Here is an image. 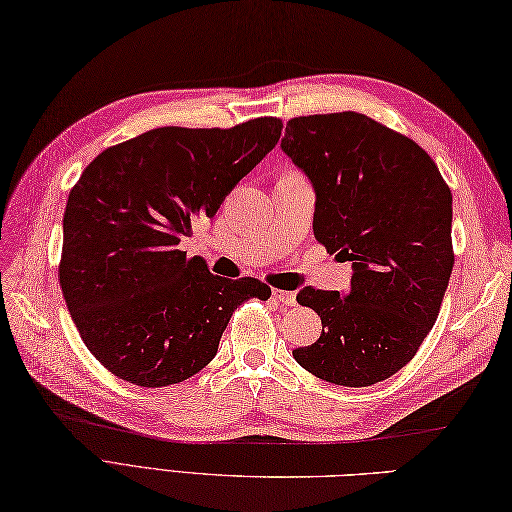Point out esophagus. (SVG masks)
Listing matches in <instances>:
<instances>
[{
	"mask_svg": "<svg viewBox=\"0 0 512 512\" xmlns=\"http://www.w3.org/2000/svg\"><path fill=\"white\" fill-rule=\"evenodd\" d=\"M271 295H273V297H276V299H278V302H280L282 306H295V302H297V299H295V293H293V291H282V289H273V291H271Z\"/></svg>",
	"mask_w": 512,
	"mask_h": 512,
	"instance_id": "34e87169",
	"label": "esophagus"
}]
</instances>
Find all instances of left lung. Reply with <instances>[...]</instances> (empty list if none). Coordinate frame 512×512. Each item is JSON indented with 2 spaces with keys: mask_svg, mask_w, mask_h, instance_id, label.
Returning <instances> with one entry per match:
<instances>
[{
  "mask_svg": "<svg viewBox=\"0 0 512 512\" xmlns=\"http://www.w3.org/2000/svg\"><path fill=\"white\" fill-rule=\"evenodd\" d=\"M280 147L315 191L317 241L352 263L347 293H297L321 336L293 358L341 386L391 378L439 317L454 267L452 193L415 141L360 112L291 119Z\"/></svg>",
  "mask_w": 512,
  "mask_h": 512,
  "instance_id": "obj_1",
  "label": "left lung"
}]
</instances>
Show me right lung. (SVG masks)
<instances>
[{"instance_id": "1", "label": "right lung", "mask_w": 512, "mask_h": 512, "mask_svg": "<svg viewBox=\"0 0 512 512\" xmlns=\"http://www.w3.org/2000/svg\"><path fill=\"white\" fill-rule=\"evenodd\" d=\"M280 132L273 117L230 130L158 128L82 171L62 217L60 286L84 345L117 378L149 389L195 376L217 356L232 310L269 299L267 284L213 276L178 245Z\"/></svg>"}]
</instances>
